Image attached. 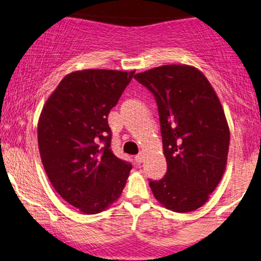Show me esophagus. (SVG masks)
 <instances>
[{"label":"esophagus","instance_id":"1","mask_svg":"<svg viewBox=\"0 0 261 261\" xmlns=\"http://www.w3.org/2000/svg\"><path fill=\"white\" fill-rule=\"evenodd\" d=\"M135 163H136L137 165H140V164L143 163V154H142V153L137 154L136 156H135Z\"/></svg>","mask_w":261,"mask_h":261}]
</instances>
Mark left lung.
Instances as JSON below:
<instances>
[{
	"mask_svg": "<svg viewBox=\"0 0 261 261\" xmlns=\"http://www.w3.org/2000/svg\"><path fill=\"white\" fill-rule=\"evenodd\" d=\"M135 79L155 98L167 171L149 180L155 199L178 213L208 200L225 170L230 133L225 114L207 78L195 67L165 65Z\"/></svg>",
	"mask_w": 261,
	"mask_h": 261,
	"instance_id": "8db88e82",
	"label": "left lung"
}]
</instances>
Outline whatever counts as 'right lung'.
Listing matches in <instances>:
<instances>
[{
  "instance_id": "right-lung-1",
  "label": "right lung",
  "mask_w": 261,
  "mask_h": 261,
  "mask_svg": "<svg viewBox=\"0 0 261 261\" xmlns=\"http://www.w3.org/2000/svg\"><path fill=\"white\" fill-rule=\"evenodd\" d=\"M135 71L84 70L67 74L43 107L38 148L54 189L85 214L105 211L133 165L112 151L108 114Z\"/></svg>"
}]
</instances>
